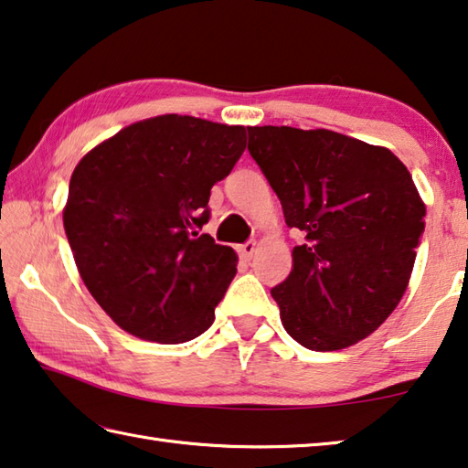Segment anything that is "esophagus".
Segmentation results:
<instances>
[{
	"label": "esophagus",
	"mask_w": 468,
	"mask_h": 468,
	"mask_svg": "<svg viewBox=\"0 0 468 468\" xmlns=\"http://www.w3.org/2000/svg\"><path fill=\"white\" fill-rule=\"evenodd\" d=\"M256 250H258L256 241H248V243L239 245V256H241L243 260H251L253 253H256Z\"/></svg>",
	"instance_id": "esophagus-1"
}]
</instances>
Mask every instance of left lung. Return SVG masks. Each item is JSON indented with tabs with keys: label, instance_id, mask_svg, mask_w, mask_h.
I'll use <instances>...</instances> for the list:
<instances>
[{
	"label": "left lung",
	"instance_id": "1",
	"mask_svg": "<svg viewBox=\"0 0 468 468\" xmlns=\"http://www.w3.org/2000/svg\"><path fill=\"white\" fill-rule=\"evenodd\" d=\"M248 150L303 233L292 271L271 289L284 330L338 351L382 326L407 291L425 204L390 150L330 130L248 128Z\"/></svg>",
	"mask_w": 468,
	"mask_h": 468
}]
</instances>
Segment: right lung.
Returning <instances> with one entry per match:
<instances>
[{"instance_id": "add662e5", "label": "right lung", "mask_w": 468, "mask_h": 468, "mask_svg": "<svg viewBox=\"0 0 468 468\" xmlns=\"http://www.w3.org/2000/svg\"><path fill=\"white\" fill-rule=\"evenodd\" d=\"M243 150V125L158 115L76 165L63 227L86 289L117 326L165 345L212 326L237 253L200 229L212 186Z\"/></svg>"}]
</instances>
